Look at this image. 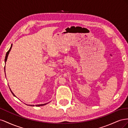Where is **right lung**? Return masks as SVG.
<instances>
[{
	"label": "right lung",
	"mask_w": 128,
	"mask_h": 128,
	"mask_svg": "<svg viewBox=\"0 0 128 128\" xmlns=\"http://www.w3.org/2000/svg\"><path fill=\"white\" fill-rule=\"evenodd\" d=\"M12 44L11 45V46H10V50H8V52H7L6 53V56H5V64H6V61H7V57H8V54H9V53H10V50H11V48H12ZM4 70H5V67H4ZM5 75H6V74H5ZM10 91H11V92H12V94H13V95L14 96H15V94H13V92L11 91L10 89ZM48 104V103H46V104H37V105H35V106H44V105H45V104ZM29 106H34V105H32V104H29Z\"/></svg>",
	"instance_id": "1"
}]
</instances>
